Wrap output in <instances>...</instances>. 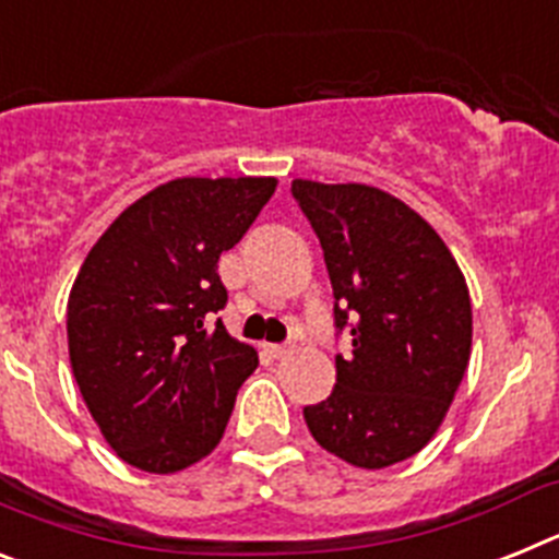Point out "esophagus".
<instances>
[{
  "mask_svg": "<svg viewBox=\"0 0 559 559\" xmlns=\"http://www.w3.org/2000/svg\"><path fill=\"white\" fill-rule=\"evenodd\" d=\"M269 353H271V358H285V355H290L294 353V344H269Z\"/></svg>",
  "mask_w": 559,
  "mask_h": 559,
  "instance_id": "1",
  "label": "esophagus"
}]
</instances>
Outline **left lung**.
<instances>
[{
  "mask_svg": "<svg viewBox=\"0 0 559 559\" xmlns=\"http://www.w3.org/2000/svg\"><path fill=\"white\" fill-rule=\"evenodd\" d=\"M324 251L335 355L328 400L305 406L324 451L355 467H389L428 445L471 360L473 313L442 237L389 192L367 185H290Z\"/></svg>",
  "mask_w": 559,
  "mask_h": 559,
  "instance_id": "1",
  "label": "left lung"
}]
</instances>
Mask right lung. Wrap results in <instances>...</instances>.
<instances>
[{
  "label": "right lung",
  "mask_w": 559,
  "mask_h": 559,
  "mask_svg": "<svg viewBox=\"0 0 559 559\" xmlns=\"http://www.w3.org/2000/svg\"><path fill=\"white\" fill-rule=\"evenodd\" d=\"M276 179H176L128 206L83 260L67 305L69 360L122 462L176 473L218 445L257 353L216 319L218 260Z\"/></svg>",
  "instance_id": "obj_1"
}]
</instances>
